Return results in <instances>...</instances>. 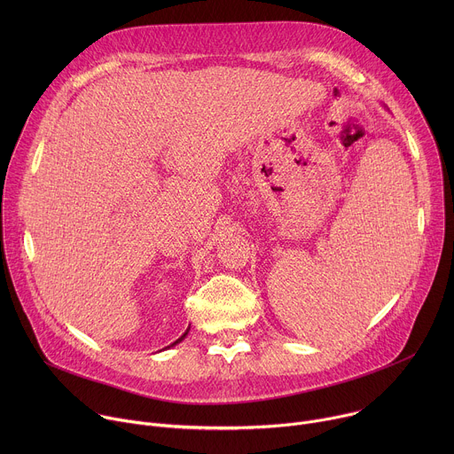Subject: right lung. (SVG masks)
I'll use <instances>...</instances> for the list:
<instances>
[{
    "label": "right lung",
    "instance_id": "1",
    "mask_svg": "<svg viewBox=\"0 0 454 454\" xmlns=\"http://www.w3.org/2000/svg\"><path fill=\"white\" fill-rule=\"evenodd\" d=\"M186 333H188V331H186ZM186 333H184V334H183V336H181V338H179V340H177V341H174V345H176V343H179V341H181V340H183V338H184V336H186Z\"/></svg>",
    "mask_w": 454,
    "mask_h": 454
}]
</instances>
